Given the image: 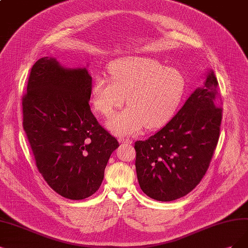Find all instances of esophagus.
<instances>
[{
	"instance_id": "obj_1",
	"label": "esophagus",
	"mask_w": 248,
	"mask_h": 248,
	"mask_svg": "<svg viewBox=\"0 0 248 248\" xmlns=\"http://www.w3.org/2000/svg\"><path fill=\"white\" fill-rule=\"evenodd\" d=\"M119 141H121L123 144H126V145H131L132 143H133V141L132 140H130V139H119Z\"/></svg>"
}]
</instances>
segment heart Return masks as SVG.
<instances>
[{
	"mask_svg": "<svg viewBox=\"0 0 248 248\" xmlns=\"http://www.w3.org/2000/svg\"><path fill=\"white\" fill-rule=\"evenodd\" d=\"M111 79L97 77L92 85V102L98 112L111 116L125 101L127 107L110 118L115 135L139 134L145 126L156 130L175 115L186 92L183 73L148 56H126L108 65Z\"/></svg>",
	"mask_w": 248,
	"mask_h": 248,
	"instance_id": "obj_1",
	"label": "heart"
}]
</instances>
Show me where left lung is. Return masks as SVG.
<instances>
[{
  "label": "left lung",
  "instance_id": "1",
  "mask_svg": "<svg viewBox=\"0 0 248 248\" xmlns=\"http://www.w3.org/2000/svg\"><path fill=\"white\" fill-rule=\"evenodd\" d=\"M212 70L160 131L136 141V171L144 193L158 201L187 195L202 180L219 138L222 95Z\"/></svg>",
  "mask_w": 248,
  "mask_h": 248
}]
</instances>
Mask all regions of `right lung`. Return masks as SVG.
<instances>
[{"instance_id": "add662e5", "label": "right lung", "mask_w": 248, "mask_h": 248, "mask_svg": "<svg viewBox=\"0 0 248 248\" xmlns=\"http://www.w3.org/2000/svg\"><path fill=\"white\" fill-rule=\"evenodd\" d=\"M92 78L43 57L31 67L22 96L23 129L44 180L71 200L93 195L118 141L91 111Z\"/></svg>"}]
</instances>
